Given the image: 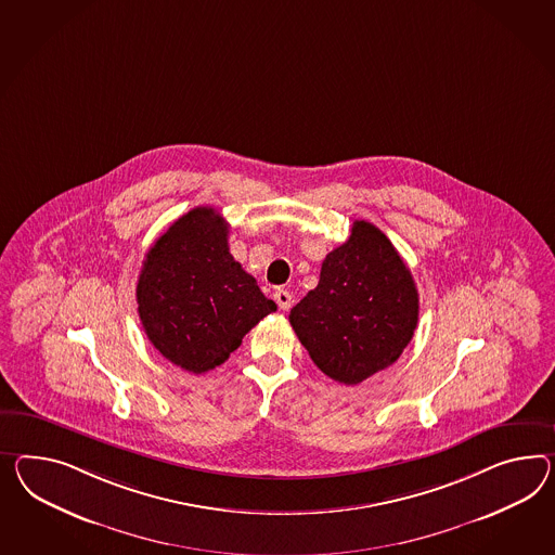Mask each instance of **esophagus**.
Instances as JSON below:
<instances>
[{
	"label": "esophagus",
	"mask_w": 555,
	"mask_h": 555,
	"mask_svg": "<svg viewBox=\"0 0 555 555\" xmlns=\"http://www.w3.org/2000/svg\"><path fill=\"white\" fill-rule=\"evenodd\" d=\"M273 299H275V304L280 306V310H289V308H292V304H294V299H292V294H289L287 289H275V294H273Z\"/></svg>",
	"instance_id": "esophagus-1"
}]
</instances>
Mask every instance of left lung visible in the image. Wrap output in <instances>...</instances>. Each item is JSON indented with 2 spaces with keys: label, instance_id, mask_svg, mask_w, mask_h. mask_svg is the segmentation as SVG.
<instances>
[{
  "label": "left lung",
  "instance_id": "8db88e82",
  "mask_svg": "<svg viewBox=\"0 0 555 555\" xmlns=\"http://www.w3.org/2000/svg\"><path fill=\"white\" fill-rule=\"evenodd\" d=\"M418 322V292L395 245L369 221L327 254L289 324L332 380L360 384L395 364Z\"/></svg>",
  "mask_w": 555,
  "mask_h": 555
}]
</instances>
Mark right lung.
<instances>
[{
    "instance_id": "add662e5",
    "label": "right lung",
    "mask_w": 555,
    "mask_h": 555,
    "mask_svg": "<svg viewBox=\"0 0 555 555\" xmlns=\"http://www.w3.org/2000/svg\"><path fill=\"white\" fill-rule=\"evenodd\" d=\"M228 235L214 207H195L158 237L139 275L137 304L149 340L193 374L223 364L278 310L229 254Z\"/></svg>"
}]
</instances>
